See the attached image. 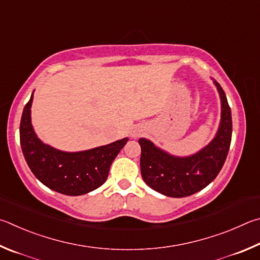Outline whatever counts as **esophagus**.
I'll use <instances>...</instances> for the list:
<instances>
[{
	"instance_id": "obj_1",
	"label": "esophagus",
	"mask_w": 260,
	"mask_h": 260,
	"mask_svg": "<svg viewBox=\"0 0 260 260\" xmlns=\"http://www.w3.org/2000/svg\"><path fill=\"white\" fill-rule=\"evenodd\" d=\"M138 135H139V134H135V133H134V134H133V137H134V138H136V137H138Z\"/></svg>"
}]
</instances>
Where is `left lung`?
<instances>
[{"instance_id":"1","label":"left lung","mask_w":260,"mask_h":260,"mask_svg":"<svg viewBox=\"0 0 260 260\" xmlns=\"http://www.w3.org/2000/svg\"><path fill=\"white\" fill-rule=\"evenodd\" d=\"M216 84L221 102L219 129L211 143L197 154L186 157L170 155L152 142L140 138V170L145 183L170 198L189 197L211 183L221 170L232 140V113L224 90Z\"/></svg>"}]
</instances>
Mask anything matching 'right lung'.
I'll use <instances>...</instances> for the list:
<instances>
[{
	"label": "right lung",
	"instance_id": "obj_1",
	"mask_svg": "<svg viewBox=\"0 0 260 260\" xmlns=\"http://www.w3.org/2000/svg\"><path fill=\"white\" fill-rule=\"evenodd\" d=\"M33 94L20 121V145L29 169L41 183L58 193L76 197L91 192L106 181L114 158L129 139L123 138L89 151L68 153L43 144L30 122Z\"/></svg>",
	"mask_w": 260,
	"mask_h": 260
}]
</instances>
